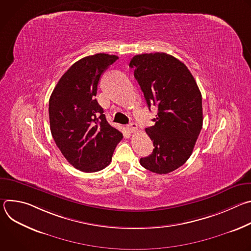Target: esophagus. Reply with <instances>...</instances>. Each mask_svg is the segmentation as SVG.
<instances>
[{
    "instance_id": "1",
    "label": "esophagus",
    "mask_w": 251,
    "mask_h": 251,
    "mask_svg": "<svg viewBox=\"0 0 251 251\" xmlns=\"http://www.w3.org/2000/svg\"><path fill=\"white\" fill-rule=\"evenodd\" d=\"M127 129L131 132V133H134L138 130V125L136 123H130L129 125H127Z\"/></svg>"
}]
</instances>
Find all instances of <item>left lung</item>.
I'll list each match as a JSON object with an SVG mask.
<instances>
[{
    "label": "left lung",
    "mask_w": 251,
    "mask_h": 251,
    "mask_svg": "<svg viewBox=\"0 0 251 251\" xmlns=\"http://www.w3.org/2000/svg\"><path fill=\"white\" fill-rule=\"evenodd\" d=\"M129 66L149 109L158 107L155 125L146 128L155 148L140 164L153 173H171L191 157L201 130V91L185 63L168 53L137 54Z\"/></svg>",
    "instance_id": "1"
}]
</instances>
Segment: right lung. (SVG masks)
Segmentation results:
<instances>
[{"label":"right lung","instance_id":"1","mask_svg":"<svg viewBox=\"0 0 251 251\" xmlns=\"http://www.w3.org/2000/svg\"><path fill=\"white\" fill-rule=\"evenodd\" d=\"M118 59L97 53L71 65L58 80L49 102L50 132L58 149L75 168L103 170L123 135L107 122L95 99L101 75Z\"/></svg>","mask_w":251,"mask_h":251}]
</instances>
